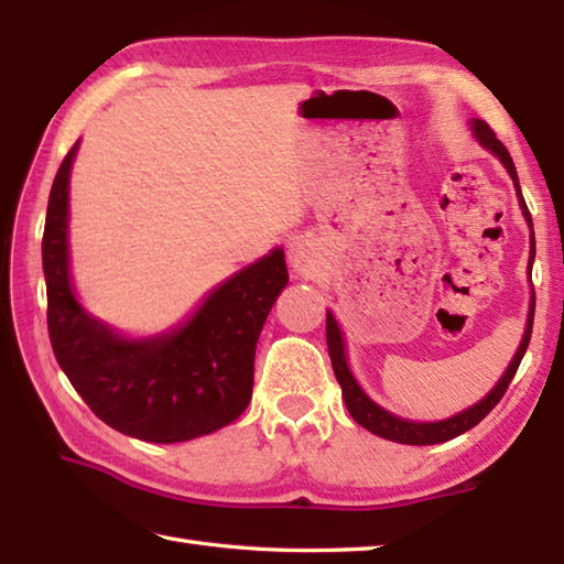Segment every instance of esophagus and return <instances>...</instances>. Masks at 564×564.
<instances>
[{
    "label": "esophagus",
    "instance_id": "esophagus-1",
    "mask_svg": "<svg viewBox=\"0 0 564 564\" xmlns=\"http://www.w3.org/2000/svg\"><path fill=\"white\" fill-rule=\"evenodd\" d=\"M289 259L297 271H307V269H313V263L317 259V251H315V247H313V242H310V239H295V242L289 249Z\"/></svg>",
    "mask_w": 564,
    "mask_h": 564
}]
</instances>
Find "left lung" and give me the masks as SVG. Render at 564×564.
<instances>
[{
  "instance_id": "1",
  "label": "left lung",
  "mask_w": 564,
  "mask_h": 564,
  "mask_svg": "<svg viewBox=\"0 0 564 564\" xmlns=\"http://www.w3.org/2000/svg\"><path fill=\"white\" fill-rule=\"evenodd\" d=\"M473 130H475V138L482 142V145L495 152L497 158L501 160V164L507 166L511 178H513V186H517V194H519V203L523 208L525 220L533 227L531 223V213L525 208V200L521 196V188H519V176H517V166H513V160L509 150L505 148V142H501L495 130L489 128L480 118H475L473 121ZM533 254H535V239L531 232V263H533ZM533 315H535V295L531 297V313H529V325H525V334L521 339V346L517 356H513V361L509 366V370L497 382V388L487 394L482 402H477L470 410H465L460 414H455L446 422H436V424H416V422H404V419L394 416L386 410H380V406L366 398V392L358 388V382L354 380L349 366H346V356H344V341H341V332L337 327V322H334L332 313H327V346H329V358H332V368H334V376H337L339 386H341V394H344V402H346V410L356 419L358 424L364 429L373 431V434L388 438V441H398V443H410V446H431V443H443V441H451L455 436L465 434V431H470L473 426H477L482 422V419L495 410L499 404V400L505 398V392L509 388L511 378L517 376V370L521 366V358L529 349V341H531V332H533Z\"/></svg>"
}]
</instances>
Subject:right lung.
Masks as SVG:
<instances>
[{"label":"right lung","instance_id":"right-lung-1","mask_svg":"<svg viewBox=\"0 0 564 564\" xmlns=\"http://www.w3.org/2000/svg\"><path fill=\"white\" fill-rule=\"evenodd\" d=\"M75 152L77 142L55 174L43 230L47 334L59 368L101 422L140 441H191L235 422L251 400L261 327L289 283L283 251L232 275L170 337L121 339L84 313L69 285L67 184Z\"/></svg>","mask_w":564,"mask_h":564}]
</instances>
